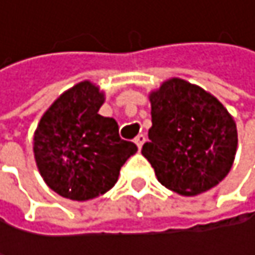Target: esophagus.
<instances>
[{"instance_id":"34e87169","label":"esophagus","mask_w":255,"mask_h":255,"mask_svg":"<svg viewBox=\"0 0 255 255\" xmlns=\"http://www.w3.org/2000/svg\"><path fill=\"white\" fill-rule=\"evenodd\" d=\"M144 141H146V137H144L143 134H138V135L134 138V143L137 144V147H138V149H141V146H143V143H144Z\"/></svg>"}]
</instances>
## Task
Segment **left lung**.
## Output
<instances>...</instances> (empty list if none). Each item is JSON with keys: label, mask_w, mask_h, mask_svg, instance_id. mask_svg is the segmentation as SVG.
I'll list each match as a JSON object with an SVG mask.
<instances>
[{"label": "left lung", "mask_w": 255, "mask_h": 255, "mask_svg": "<svg viewBox=\"0 0 255 255\" xmlns=\"http://www.w3.org/2000/svg\"><path fill=\"white\" fill-rule=\"evenodd\" d=\"M152 127L141 153L162 186L193 196L229 174L238 147L233 117L210 93L171 78L149 94Z\"/></svg>", "instance_id": "1"}]
</instances>
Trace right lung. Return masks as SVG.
Returning a JSON list of instances; mask_svg holds the SVG:
<instances>
[{
  "label": "right lung",
  "instance_id": "add662e5",
  "mask_svg": "<svg viewBox=\"0 0 255 255\" xmlns=\"http://www.w3.org/2000/svg\"><path fill=\"white\" fill-rule=\"evenodd\" d=\"M105 93L90 81L65 91L42 115L33 135L35 162L47 186L63 198L88 201L106 193L137 152L114 118L99 115Z\"/></svg>",
  "mask_w": 255,
  "mask_h": 255
}]
</instances>
